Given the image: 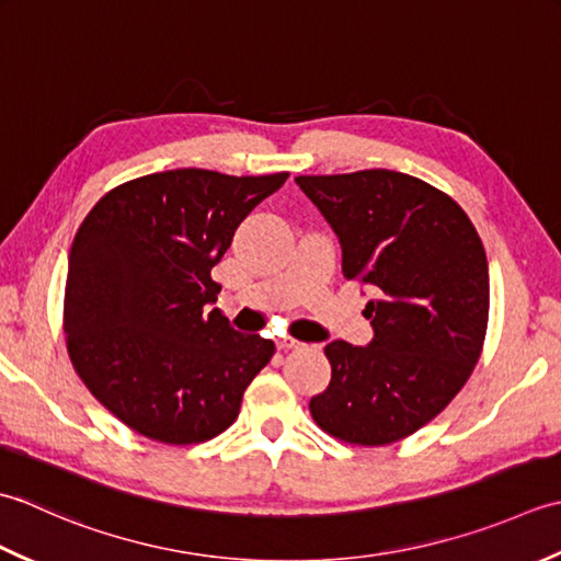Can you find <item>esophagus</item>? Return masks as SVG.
I'll use <instances>...</instances> for the list:
<instances>
[{
    "label": "esophagus",
    "instance_id": "esophagus-1",
    "mask_svg": "<svg viewBox=\"0 0 561 561\" xmlns=\"http://www.w3.org/2000/svg\"><path fill=\"white\" fill-rule=\"evenodd\" d=\"M276 346L280 348V351H290V348H300L302 344L297 339H290V336H283V339H278L276 341Z\"/></svg>",
    "mask_w": 561,
    "mask_h": 561
}]
</instances>
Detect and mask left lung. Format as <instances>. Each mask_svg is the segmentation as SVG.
<instances>
[{"mask_svg": "<svg viewBox=\"0 0 561 561\" xmlns=\"http://www.w3.org/2000/svg\"><path fill=\"white\" fill-rule=\"evenodd\" d=\"M341 244L344 278L370 288L368 346L331 341V380L310 399L317 426L387 445L453 402L482 353L489 266L474 225L443 191L390 169L297 176Z\"/></svg>", "mask_w": 561, "mask_h": 561, "instance_id": "obj_1", "label": "left lung"}]
</instances>
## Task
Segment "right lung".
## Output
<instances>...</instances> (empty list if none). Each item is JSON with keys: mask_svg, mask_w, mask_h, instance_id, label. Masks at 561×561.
Returning <instances> with one entry per match:
<instances>
[{"mask_svg": "<svg viewBox=\"0 0 561 561\" xmlns=\"http://www.w3.org/2000/svg\"><path fill=\"white\" fill-rule=\"evenodd\" d=\"M288 171L227 176L171 169L108 191L75 234L65 334L89 392L125 426L191 445L230 428L271 339L239 334L210 271L239 222Z\"/></svg>", "mask_w": 561, "mask_h": 561, "instance_id": "right-lung-1", "label": "right lung"}]
</instances>
